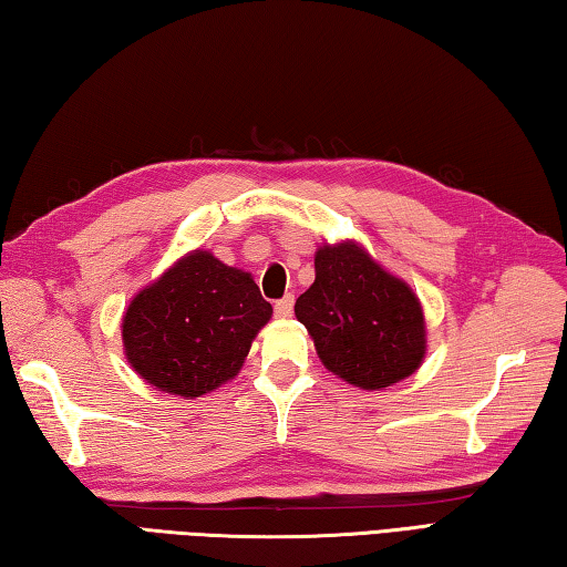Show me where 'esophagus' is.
Listing matches in <instances>:
<instances>
[{"label":"esophagus","instance_id":"esophagus-1","mask_svg":"<svg viewBox=\"0 0 567 567\" xmlns=\"http://www.w3.org/2000/svg\"><path fill=\"white\" fill-rule=\"evenodd\" d=\"M291 310H293V296H291V293L279 298V300H276V303H274L276 318H288V316H291Z\"/></svg>","mask_w":567,"mask_h":567}]
</instances>
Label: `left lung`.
Masks as SVG:
<instances>
[{"label":"left lung","instance_id":"obj_1","mask_svg":"<svg viewBox=\"0 0 567 567\" xmlns=\"http://www.w3.org/2000/svg\"><path fill=\"white\" fill-rule=\"evenodd\" d=\"M322 364L362 389H384L419 369L425 326L419 298L354 245L322 247L316 281L296 300Z\"/></svg>","mask_w":567,"mask_h":567}]
</instances>
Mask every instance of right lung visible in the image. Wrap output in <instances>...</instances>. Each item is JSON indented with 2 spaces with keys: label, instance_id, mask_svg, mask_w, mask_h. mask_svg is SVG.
I'll list each match as a JSON object with an SVG mask.
<instances>
[{
  "label": "right lung",
  "instance_id": "obj_1",
  "mask_svg": "<svg viewBox=\"0 0 567 567\" xmlns=\"http://www.w3.org/2000/svg\"><path fill=\"white\" fill-rule=\"evenodd\" d=\"M269 318L271 303L249 274L193 251L132 300L122 340L148 384L193 399L239 372Z\"/></svg>",
  "mask_w": 567,
  "mask_h": 567
}]
</instances>
